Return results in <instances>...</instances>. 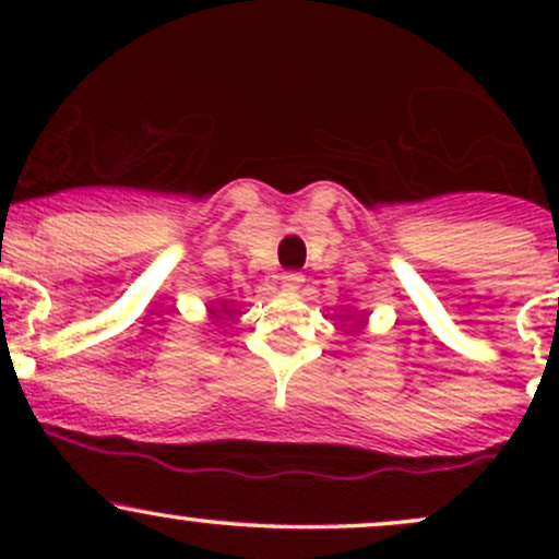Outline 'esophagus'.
<instances>
[{
  "mask_svg": "<svg viewBox=\"0 0 559 559\" xmlns=\"http://www.w3.org/2000/svg\"><path fill=\"white\" fill-rule=\"evenodd\" d=\"M301 284H305V275L297 273V271H288L281 275V286L286 288V292H299Z\"/></svg>",
  "mask_w": 559,
  "mask_h": 559,
  "instance_id": "esophagus-1",
  "label": "esophagus"
}]
</instances>
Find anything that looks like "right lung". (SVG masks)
I'll list each match as a JSON object with an SVG mask.
<instances>
[{
	"instance_id": "obj_1",
	"label": "right lung",
	"mask_w": 559,
	"mask_h": 559,
	"mask_svg": "<svg viewBox=\"0 0 559 559\" xmlns=\"http://www.w3.org/2000/svg\"><path fill=\"white\" fill-rule=\"evenodd\" d=\"M221 307H223V305H221ZM210 312H213L215 318H221V316H217V312H230V310H228V307H223V310H217V307H210Z\"/></svg>"
}]
</instances>
